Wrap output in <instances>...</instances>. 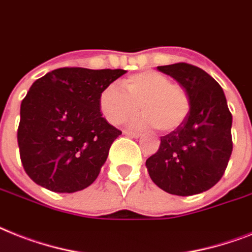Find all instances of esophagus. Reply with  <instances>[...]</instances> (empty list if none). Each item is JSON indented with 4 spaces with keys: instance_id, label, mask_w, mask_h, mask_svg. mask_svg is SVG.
<instances>
[{
    "instance_id": "34e87169",
    "label": "esophagus",
    "mask_w": 252,
    "mask_h": 252,
    "mask_svg": "<svg viewBox=\"0 0 252 252\" xmlns=\"http://www.w3.org/2000/svg\"><path fill=\"white\" fill-rule=\"evenodd\" d=\"M124 134L128 137H132V138H138V137H141V133L134 132V130H129V129L124 130Z\"/></svg>"
}]
</instances>
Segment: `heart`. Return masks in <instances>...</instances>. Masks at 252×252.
Segmentation results:
<instances>
[{"instance_id": "obj_1", "label": "heart", "mask_w": 252, "mask_h": 252, "mask_svg": "<svg viewBox=\"0 0 252 252\" xmlns=\"http://www.w3.org/2000/svg\"><path fill=\"white\" fill-rule=\"evenodd\" d=\"M122 89L110 84L98 97V106L108 123L119 126L140 110L144 115L133 120L138 128H157L171 132L177 129L189 115L190 101L186 92L164 75L144 71L123 80Z\"/></svg>"}]
</instances>
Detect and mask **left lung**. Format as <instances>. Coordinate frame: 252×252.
<instances>
[{
  "mask_svg": "<svg viewBox=\"0 0 252 252\" xmlns=\"http://www.w3.org/2000/svg\"><path fill=\"white\" fill-rule=\"evenodd\" d=\"M185 89L190 111L185 122L160 137V146L146 160L150 179L173 195H194L222 177L232 155V114L222 88L199 67L188 63L159 66Z\"/></svg>",
  "mask_w": 252,
  "mask_h": 252,
  "instance_id": "8db88e82",
  "label": "left lung"
}]
</instances>
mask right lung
Instances as JSON below:
<instances>
[{"instance_id": "add662e5", "label": "right lung", "mask_w": 252, "mask_h": 252, "mask_svg": "<svg viewBox=\"0 0 252 252\" xmlns=\"http://www.w3.org/2000/svg\"><path fill=\"white\" fill-rule=\"evenodd\" d=\"M126 69L64 67L32 84L20 105L18 145L24 171L55 193L94 183L122 134L102 118L98 97Z\"/></svg>"}]
</instances>
